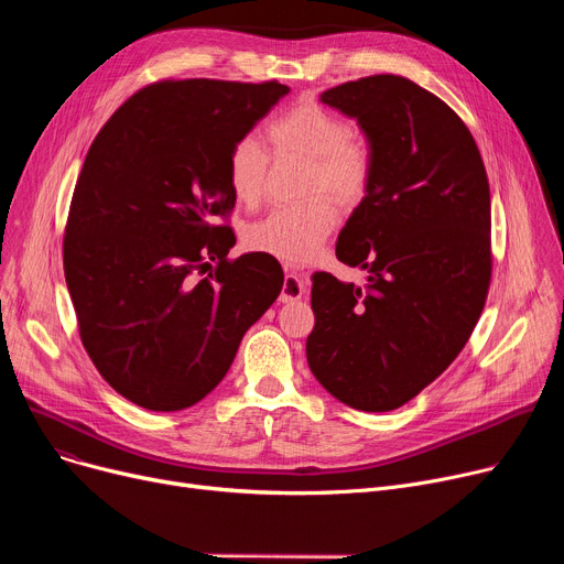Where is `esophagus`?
Returning a JSON list of instances; mask_svg holds the SVG:
<instances>
[{
  "instance_id": "34e87169",
  "label": "esophagus",
  "mask_w": 564,
  "mask_h": 564,
  "mask_svg": "<svg viewBox=\"0 0 564 564\" xmlns=\"http://www.w3.org/2000/svg\"><path fill=\"white\" fill-rule=\"evenodd\" d=\"M304 294V279L294 272V270H288L285 272V279H283V290H281V302L283 304H292L302 300Z\"/></svg>"
}]
</instances>
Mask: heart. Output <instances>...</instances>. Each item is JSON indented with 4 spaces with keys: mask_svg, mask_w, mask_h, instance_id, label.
<instances>
[{
    "mask_svg": "<svg viewBox=\"0 0 564 564\" xmlns=\"http://www.w3.org/2000/svg\"><path fill=\"white\" fill-rule=\"evenodd\" d=\"M267 143L274 155H292L308 162V189L329 192L340 200L359 198L370 181V151L364 139L349 134L340 116L313 102L288 109L267 126ZM270 155L256 137H245L230 148L228 181L232 194L242 203H256L267 183ZM338 221L329 198L274 207L258 219L247 242L256 251L272 253L281 260H306L332 232Z\"/></svg>",
    "mask_w": 564,
    "mask_h": 564,
    "instance_id": "1",
    "label": "heart"
}]
</instances>
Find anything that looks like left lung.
I'll return each instance as SVG.
<instances>
[{
	"instance_id": "obj_1",
	"label": "left lung",
	"mask_w": 564,
	"mask_h": 564,
	"mask_svg": "<svg viewBox=\"0 0 564 564\" xmlns=\"http://www.w3.org/2000/svg\"><path fill=\"white\" fill-rule=\"evenodd\" d=\"M354 118L372 169L336 256L366 283L311 276L315 327L306 359L343 404L391 411L416 398L466 345L491 279L485 164L462 118L398 75L319 96Z\"/></svg>"
}]
</instances>
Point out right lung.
Returning <instances> with one entry per match:
<instances>
[{
	"label": "right lung",
	"instance_id": "1",
	"mask_svg": "<svg viewBox=\"0 0 564 564\" xmlns=\"http://www.w3.org/2000/svg\"><path fill=\"white\" fill-rule=\"evenodd\" d=\"M288 94L279 82H160L118 107L88 148L66 283L88 357L143 409L200 402L283 290L274 256L226 258L235 235L215 219L235 205L230 148Z\"/></svg>",
	"mask_w": 564,
	"mask_h": 564
}]
</instances>
